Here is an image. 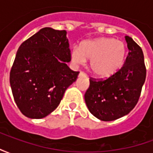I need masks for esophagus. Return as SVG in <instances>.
<instances>
[{"instance_id":"1","label":"esophagus","mask_w":153,"mask_h":153,"mask_svg":"<svg viewBox=\"0 0 153 153\" xmlns=\"http://www.w3.org/2000/svg\"><path fill=\"white\" fill-rule=\"evenodd\" d=\"M82 76H86V74L83 73V72H80V73L79 74V77H82Z\"/></svg>"}]
</instances>
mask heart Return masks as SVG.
Masks as SVG:
<instances>
[{
    "instance_id": "1",
    "label": "heart",
    "mask_w": 153,
    "mask_h": 153,
    "mask_svg": "<svg viewBox=\"0 0 153 153\" xmlns=\"http://www.w3.org/2000/svg\"><path fill=\"white\" fill-rule=\"evenodd\" d=\"M127 47L124 42L115 38H99L83 41L79 49L74 48L71 60L75 65H83L90 60L89 68L98 78H107L118 71L125 63Z\"/></svg>"
}]
</instances>
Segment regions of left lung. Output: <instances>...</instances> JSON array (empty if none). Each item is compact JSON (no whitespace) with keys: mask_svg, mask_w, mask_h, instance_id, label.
Returning a JSON list of instances; mask_svg holds the SVG:
<instances>
[{"mask_svg":"<svg viewBox=\"0 0 153 153\" xmlns=\"http://www.w3.org/2000/svg\"><path fill=\"white\" fill-rule=\"evenodd\" d=\"M128 56L120 70L106 80L90 79L84 94L92 115L103 121L121 118L134 109L146 79L144 56L141 47L125 36Z\"/></svg>","mask_w":153,"mask_h":153,"instance_id":"left-lung-1","label":"left lung"}]
</instances>
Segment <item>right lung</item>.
I'll return each mask as SVG.
<instances>
[{
	"label": "right lung",
	"mask_w": 153,
	"mask_h": 153,
	"mask_svg": "<svg viewBox=\"0 0 153 153\" xmlns=\"http://www.w3.org/2000/svg\"><path fill=\"white\" fill-rule=\"evenodd\" d=\"M65 30L43 28L19 47L10 83L16 105L26 117L42 119L59 106L79 72L71 60Z\"/></svg>",
	"instance_id": "right-lung-1"
}]
</instances>
